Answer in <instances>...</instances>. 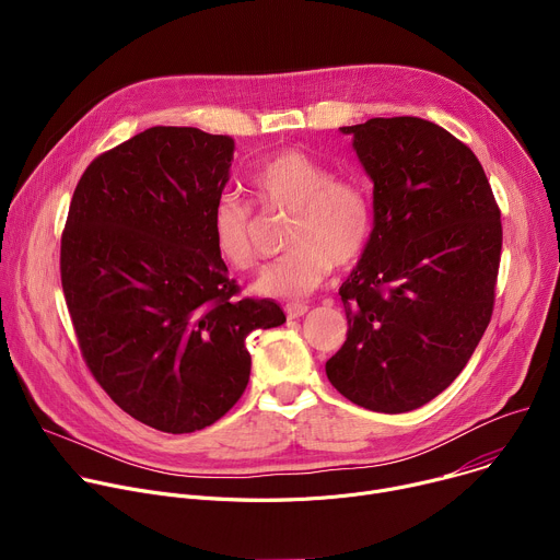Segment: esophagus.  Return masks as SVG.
Masks as SVG:
<instances>
[{"mask_svg": "<svg viewBox=\"0 0 560 560\" xmlns=\"http://www.w3.org/2000/svg\"><path fill=\"white\" fill-rule=\"evenodd\" d=\"M283 310H285L288 318H299V316H303L307 312V305L305 303H288Z\"/></svg>", "mask_w": 560, "mask_h": 560, "instance_id": "obj_1", "label": "esophagus"}]
</instances>
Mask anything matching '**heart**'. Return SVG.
Instances as JSON below:
<instances>
[{
    "mask_svg": "<svg viewBox=\"0 0 560 560\" xmlns=\"http://www.w3.org/2000/svg\"><path fill=\"white\" fill-rule=\"evenodd\" d=\"M248 186L266 212H292L288 225L292 253L259 275L255 292L281 299L305 296L326 281L332 264L346 268L365 250L372 230L365 190L354 179L332 177V171L312 154L285 148L250 173ZM257 230L255 210L238 197L223 195L212 206V246L230 268L257 266Z\"/></svg>",
    "mask_w": 560,
    "mask_h": 560,
    "instance_id": "heart-1",
    "label": "heart"
}]
</instances>
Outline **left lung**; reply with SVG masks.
I'll return each mask as SVG.
<instances>
[{"label":"left lung","mask_w":560,"mask_h":560,"mask_svg":"<svg viewBox=\"0 0 560 560\" xmlns=\"http://www.w3.org/2000/svg\"><path fill=\"white\" fill-rule=\"evenodd\" d=\"M374 184V228L339 288L348 339L326 363L352 404L417 410L467 365L494 310L501 210L476 154L419 117L343 126Z\"/></svg>","instance_id":"1"}]
</instances>
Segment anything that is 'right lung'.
Here are the masks:
<instances>
[{"instance_id":"obj_1","label":"right lung","mask_w":560,"mask_h":560,"mask_svg":"<svg viewBox=\"0 0 560 560\" xmlns=\"http://www.w3.org/2000/svg\"><path fill=\"white\" fill-rule=\"evenodd\" d=\"M234 141L154 126L93 159L61 234V288L82 357L113 401L168 434L219 421L250 378L246 337L285 324L236 299L210 234Z\"/></svg>"}]
</instances>
